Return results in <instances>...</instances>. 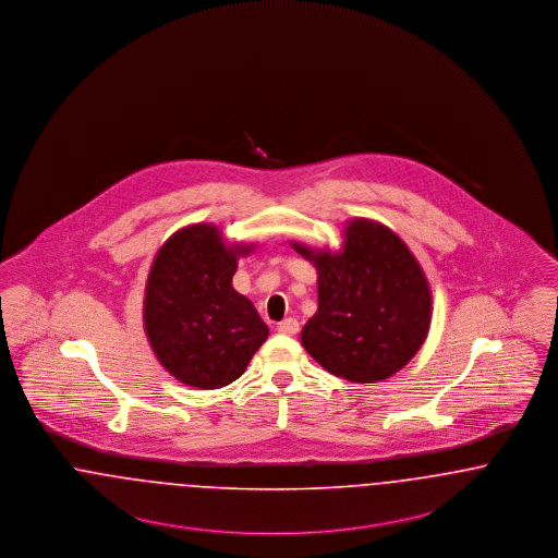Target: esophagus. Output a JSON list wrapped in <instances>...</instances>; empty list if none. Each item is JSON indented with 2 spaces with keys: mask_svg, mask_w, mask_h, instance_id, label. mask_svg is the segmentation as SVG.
Wrapping results in <instances>:
<instances>
[{
  "mask_svg": "<svg viewBox=\"0 0 558 558\" xmlns=\"http://www.w3.org/2000/svg\"><path fill=\"white\" fill-rule=\"evenodd\" d=\"M277 329H279L283 336H295V333L300 331V323H298L295 318H286V320L279 323Z\"/></svg>",
  "mask_w": 558,
  "mask_h": 558,
  "instance_id": "1",
  "label": "esophagus"
}]
</instances>
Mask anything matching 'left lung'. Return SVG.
I'll return each instance as SVG.
<instances>
[{"label":"left lung","instance_id":"1","mask_svg":"<svg viewBox=\"0 0 558 558\" xmlns=\"http://www.w3.org/2000/svg\"><path fill=\"white\" fill-rule=\"evenodd\" d=\"M291 247L318 275V311L302 329L316 363L354 384L388 379L409 364L429 333L432 290L407 243L377 220L354 218L338 252Z\"/></svg>","mask_w":558,"mask_h":558}]
</instances>
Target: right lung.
<instances>
[{"label": "right lung", "mask_w": 558, "mask_h": 558, "mask_svg": "<svg viewBox=\"0 0 558 558\" xmlns=\"http://www.w3.org/2000/svg\"><path fill=\"white\" fill-rule=\"evenodd\" d=\"M254 243L227 245L218 227L197 222L172 233L158 250L144 298V327L160 364L190 388L229 386L268 327L254 304L233 290L238 258Z\"/></svg>", "instance_id": "add662e5"}]
</instances>
